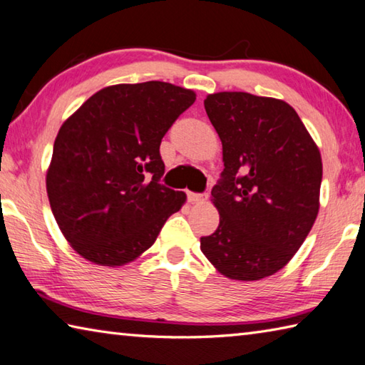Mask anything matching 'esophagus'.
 I'll use <instances>...</instances> for the list:
<instances>
[{
	"instance_id": "34e87169",
	"label": "esophagus",
	"mask_w": 365,
	"mask_h": 365,
	"mask_svg": "<svg viewBox=\"0 0 365 365\" xmlns=\"http://www.w3.org/2000/svg\"><path fill=\"white\" fill-rule=\"evenodd\" d=\"M207 200V195H197V193H188V201L191 204H197Z\"/></svg>"
}]
</instances>
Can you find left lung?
Here are the masks:
<instances>
[{
    "mask_svg": "<svg viewBox=\"0 0 365 365\" xmlns=\"http://www.w3.org/2000/svg\"><path fill=\"white\" fill-rule=\"evenodd\" d=\"M204 108L222 140L220 215L201 250L228 279L260 281L302 247L319 212L322 160L287 102L249 92L209 94Z\"/></svg>",
    "mask_w": 365,
    "mask_h": 365,
    "instance_id": "obj_1",
    "label": "left lung"
}]
</instances>
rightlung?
I'll return each instance as SVG.
<instances>
[{
	"label": "right lung",
	"instance_id": "obj_1",
	"mask_svg": "<svg viewBox=\"0 0 365 365\" xmlns=\"http://www.w3.org/2000/svg\"><path fill=\"white\" fill-rule=\"evenodd\" d=\"M196 101L180 86L147 81L96 92L65 119L46 172L56 222L71 249L101 267L134 262L187 201L160 183V145Z\"/></svg>",
	"mask_w": 365,
	"mask_h": 365
}]
</instances>
